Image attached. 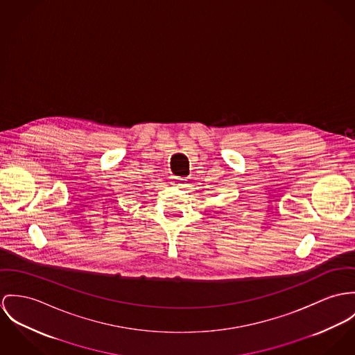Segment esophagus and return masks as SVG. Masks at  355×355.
Wrapping results in <instances>:
<instances>
[{
    "mask_svg": "<svg viewBox=\"0 0 355 355\" xmlns=\"http://www.w3.org/2000/svg\"><path fill=\"white\" fill-rule=\"evenodd\" d=\"M171 184L177 188H184L187 187V178H182V177H173L171 178Z\"/></svg>",
    "mask_w": 355,
    "mask_h": 355,
    "instance_id": "esophagus-1",
    "label": "esophagus"
}]
</instances>
